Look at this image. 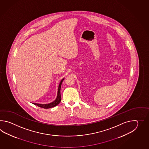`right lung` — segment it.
Listing matches in <instances>:
<instances>
[{
  "instance_id": "obj_1",
  "label": "right lung",
  "mask_w": 149,
  "mask_h": 149,
  "mask_svg": "<svg viewBox=\"0 0 149 149\" xmlns=\"http://www.w3.org/2000/svg\"><path fill=\"white\" fill-rule=\"evenodd\" d=\"M64 79V78L61 80L59 84L58 90H57V97L54 101L49 103H48V104H39V103H33L32 104L36 105H37L39 107L44 108V109L53 108L54 107H55V106H56V105L60 103L61 101L60 92L61 87V85H62V83Z\"/></svg>"
}]
</instances>
